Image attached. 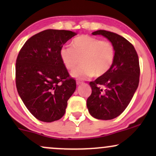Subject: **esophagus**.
<instances>
[{"label": "esophagus", "instance_id": "esophagus-1", "mask_svg": "<svg viewBox=\"0 0 156 156\" xmlns=\"http://www.w3.org/2000/svg\"><path fill=\"white\" fill-rule=\"evenodd\" d=\"M83 83V82L81 81V80H76V83H77V85H80V83Z\"/></svg>", "mask_w": 156, "mask_h": 156}]
</instances>
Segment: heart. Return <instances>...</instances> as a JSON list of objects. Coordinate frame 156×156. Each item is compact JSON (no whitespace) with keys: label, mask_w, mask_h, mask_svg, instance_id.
Masks as SVG:
<instances>
[{"label":"heart","mask_w":156,"mask_h":156,"mask_svg":"<svg viewBox=\"0 0 156 156\" xmlns=\"http://www.w3.org/2000/svg\"><path fill=\"white\" fill-rule=\"evenodd\" d=\"M60 58L64 65L73 70L72 75L80 79H86L93 75L102 76L108 73L115 58L114 44L107 39H100L89 35H80L73 39L71 47L64 46L60 50Z\"/></svg>","instance_id":"obj_1"}]
</instances>
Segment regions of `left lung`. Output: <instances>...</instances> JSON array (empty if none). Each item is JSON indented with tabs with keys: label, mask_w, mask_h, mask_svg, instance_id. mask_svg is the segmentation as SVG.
Here are the masks:
<instances>
[{
	"label": "left lung",
	"mask_w": 156,
	"mask_h": 156,
	"mask_svg": "<svg viewBox=\"0 0 156 156\" xmlns=\"http://www.w3.org/2000/svg\"><path fill=\"white\" fill-rule=\"evenodd\" d=\"M92 34L106 37L115 48V58L108 72L89 82L92 94L87 101L89 112L93 117L108 120L124 112L138 88L139 57L133 44L117 34L98 30Z\"/></svg>",
	"instance_id": "obj_1"
}]
</instances>
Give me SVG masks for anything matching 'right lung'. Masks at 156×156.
Here are the masks:
<instances>
[{"label": "right lung", "mask_w": 156, "mask_h": 156, "mask_svg": "<svg viewBox=\"0 0 156 156\" xmlns=\"http://www.w3.org/2000/svg\"><path fill=\"white\" fill-rule=\"evenodd\" d=\"M76 34L66 30H44L28 39L19 52L16 87L26 108L39 120L61 119L76 90V80L61 59L60 50Z\"/></svg>", "instance_id": "1"}]
</instances>
